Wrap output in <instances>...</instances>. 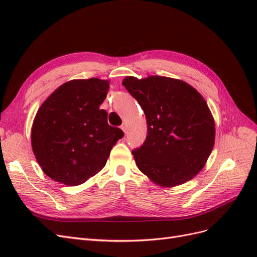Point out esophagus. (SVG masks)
<instances>
[{
  "mask_svg": "<svg viewBox=\"0 0 257 257\" xmlns=\"http://www.w3.org/2000/svg\"><path fill=\"white\" fill-rule=\"evenodd\" d=\"M121 128H122V131L124 132V133L125 134H127V124L124 122V123H122V125H121Z\"/></svg>",
  "mask_w": 257,
  "mask_h": 257,
  "instance_id": "obj_1",
  "label": "esophagus"
}]
</instances>
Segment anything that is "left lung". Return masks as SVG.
<instances>
[{
    "mask_svg": "<svg viewBox=\"0 0 257 257\" xmlns=\"http://www.w3.org/2000/svg\"><path fill=\"white\" fill-rule=\"evenodd\" d=\"M122 84L142 106L148 124L145 143L132 151L137 167L162 186L191 180L214 145V120L204 97L189 83L163 76H130Z\"/></svg>",
    "mask_w": 257,
    "mask_h": 257,
    "instance_id": "1",
    "label": "left lung"
}]
</instances>
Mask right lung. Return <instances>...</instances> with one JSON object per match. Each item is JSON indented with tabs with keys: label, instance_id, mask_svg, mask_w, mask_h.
I'll return each instance as SVG.
<instances>
[{
	"label": "right lung",
	"instance_id": "add662e5",
	"mask_svg": "<svg viewBox=\"0 0 257 257\" xmlns=\"http://www.w3.org/2000/svg\"><path fill=\"white\" fill-rule=\"evenodd\" d=\"M108 88V80L98 78L71 80L40 107L31 142L38 164L52 180L71 186L85 182L105 166L124 136L99 108Z\"/></svg>",
	"mask_w": 257,
	"mask_h": 257
}]
</instances>
